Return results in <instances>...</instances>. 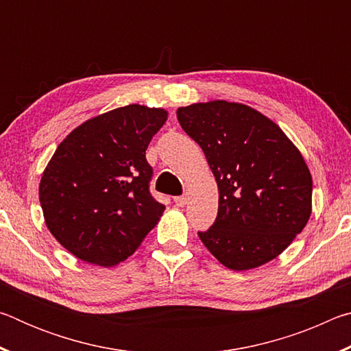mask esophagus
I'll use <instances>...</instances> for the list:
<instances>
[{
	"label": "esophagus",
	"instance_id": "obj_1",
	"mask_svg": "<svg viewBox=\"0 0 351 351\" xmlns=\"http://www.w3.org/2000/svg\"><path fill=\"white\" fill-rule=\"evenodd\" d=\"M173 201H175V204L178 207H184L187 204V197H184V195H182V197H175Z\"/></svg>",
	"mask_w": 351,
	"mask_h": 351
}]
</instances>
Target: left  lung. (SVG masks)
I'll return each instance as SVG.
<instances>
[{
	"mask_svg": "<svg viewBox=\"0 0 351 351\" xmlns=\"http://www.w3.org/2000/svg\"><path fill=\"white\" fill-rule=\"evenodd\" d=\"M176 116L203 148L218 186L217 219L199 240L234 271L274 260L311 215L313 180L299 148L276 122L243 104H192Z\"/></svg>",
	"mask_w": 351,
	"mask_h": 351,
	"instance_id": "left-lung-1",
	"label": "left lung"
}]
</instances>
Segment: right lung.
<instances>
[{"instance_id": "add662e5", "label": "right lung", "mask_w": 351, "mask_h": 351, "mask_svg": "<svg viewBox=\"0 0 351 351\" xmlns=\"http://www.w3.org/2000/svg\"><path fill=\"white\" fill-rule=\"evenodd\" d=\"M169 112L127 105L88 119L52 154L38 195L45 223L77 258L114 266L141 246L165 206L148 190L145 150Z\"/></svg>"}]
</instances>
